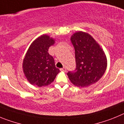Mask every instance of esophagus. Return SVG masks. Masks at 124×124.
Returning <instances> with one entry per match:
<instances>
[{
    "instance_id": "1",
    "label": "esophagus",
    "mask_w": 124,
    "mask_h": 124,
    "mask_svg": "<svg viewBox=\"0 0 124 124\" xmlns=\"http://www.w3.org/2000/svg\"><path fill=\"white\" fill-rule=\"evenodd\" d=\"M60 70H61V71H63V72L66 71V68H61L60 69Z\"/></svg>"
}]
</instances>
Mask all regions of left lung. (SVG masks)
Returning <instances> with one entry per match:
<instances>
[{"mask_svg":"<svg viewBox=\"0 0 124 124\" xmlns=\"http://www.w3.org/2000/svg\"><path fill=\"white\" fill-rule=\"evenodd\" d=\"M75 50L76 67L67 73L72 83L78 87H87L97 83L104 74L107 58L102 49L87 33L78 31L71 37Z\"/></svg>","mask_w":124,"mask_h":124,"instance_id":"8db88e82","label":"left lung"}]
</instances>
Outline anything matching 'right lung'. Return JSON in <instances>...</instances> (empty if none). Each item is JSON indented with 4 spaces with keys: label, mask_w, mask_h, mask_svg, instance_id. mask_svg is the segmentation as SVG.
Instances as JSON below:
<instances>
[{
    "label": "right lung",
    "mask_w": 124,
    "mask_h": 124,
    "mask_svg": "<svg viewBox=\"0 0 124 124\" xmlns=\"http://www.w3.org/2000/svg\"><path fill=\"white\" fill-rule=\"evenodd\" d=\"M54 40L47 35L37 38L30 46L23 61V71L30 83L38 87L48 86L60 72L56 68L48 49Z\"/></svg>",
    "instance_id": "obj_1"
}]
</instances>
